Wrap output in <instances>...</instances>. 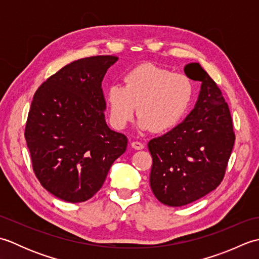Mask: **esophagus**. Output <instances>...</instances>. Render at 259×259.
<instances>
[{"label": "esophagus", "mask_w": 259, "mask_h": 259, "mask_svg": "<svg viewBox=\"0 0 259 259\" xmlns=\"http://www.w3.org/2000/svg\"><path fill=\"white\" fill-rule=\"evenodd\" d=\"M131 147L134 148V149H136V150H141V149H144V144H141V142H139V141H133L131 142Z\"/></svg>", "instance_id": "esophagus-1"}]
</instances>
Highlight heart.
Listing matches in <instances>:
<instances>
[{"label":"heart","mask_w":259,"mask_h":259,"mask_svg":"<svg viewBox=\"0 0 259 259\" xmlns=\"http://www.w3.org/2000/svg\"><path fill=\"white\" fill-rule=\"evenodd\" d=\"M194 84L188 76L157 65H139L124 75L123 85L113 83L106 91L110 122L123 129L137 111V126L142 131L163 133L175 128L194 99Z\"/></svg>","instance_id":"1"}]
</instances>
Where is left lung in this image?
Segmentation results:
<instances>
[{
  "mask_svg": "<svg viewBox=\"0 0 259 259\" xmlns=\"http://www.w3.org/2000/svg\"><path fill=\"white\" fill-rule=\"evenodd\" d=\"M184 70L189 79L201 82L195 107L183 122L148 144L151 190L170 207L188 205L216 189L235 142L232 115L216 82L199 63Z\"/></svg>",
  "mask_w": 259,
  "mask_h": 259,
  "instance_id": "8db88e82",
  "label": "left lung"
}]
</instances>
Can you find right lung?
I'll use <instances>...</instances> for the list:
<instances>
[{"label":"right lung","instance_id":"1","mask_svg":"<svg viewBox=\"0 0 259 259\" xmlns=\"http://www.w3.org/2000/svg\"><path fill=\"white\" fill-rule=\"evenodd\" d=\"M117 61L113 56L76 60L43 82L33 97L24 134L33 170L59 199H90L126 149V137L104 119L101 83Z\"/></svg>","mask_w":259,"mask_h":259}]
</instances>
